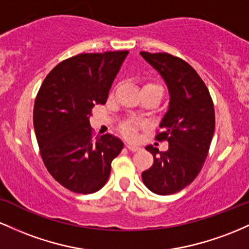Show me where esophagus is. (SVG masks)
Returning a JSON list of instances; mask_svg holds the SVG:
<instances>
[{"label": "esophagus", "mask_w": 249, "mask_h": 249, "mask_svg": "<svg viewBox=\"0 0 249 249\" xmlns=\"http://www.w3.org/2000/svg\"><path fill=\"white\" fill-rule=\"evenodd\" d=\"M125 147H127L129 150H132V152H136V150L140 149L139 146H136V144H132V143H127L125 144Z\"/></svg>", "instance_id": "obj_1"}]
</instances>
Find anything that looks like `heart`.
<instances>
[{
  "mask_svg": "<svg viewBox=\"0 0 249 249\" xmlns=\"http://www.w3.org/2000/svg\"><path fill=\"white\" fill-rule=\"evenodd\" d=\"M146 87H158L161 88L160 86L156 85V83H147L144 85L143 88ZM136 125H138V122L135 121H128L122 125V133L124 134V136H127L128 139H134L136 136Z\"/></svg>",
  "mask_w": 249,
  "mask_h": 249,
  "instance_id": "1",
  "label": "heart"
}]
</instances>
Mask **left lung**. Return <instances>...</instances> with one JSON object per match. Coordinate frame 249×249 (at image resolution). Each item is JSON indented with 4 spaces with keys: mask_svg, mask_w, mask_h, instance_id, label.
Segmentation results:
<instances>
[{
    "mask_svg": "<svg viewBox=\"0 0 249 249\" xmlns=\"http://www.w3.org/2000/svg\"><path fill=\"white\" fill-rule=\"evenodd\" d=\"M166 82L168 110L162 119L158 141L169 143L166 152L147 146L154 163L142 181L159 195L180 192L194 181L207 158L215 129L214 105L205 82L182 58L167 53H140Z\"/></svg>",
    "mask_w": 249,
    "mask_h": 249,
    "instance_id": "8db88e82",
    "label": "left lung"
}]
</instances>
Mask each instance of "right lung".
I'll list each match as a JSON object with an SVG mask.
<instances>
[{"instance_id":"right-lung-1","label":"right lung","mask_w":249,"mask_h":249,"mask_svg":"<svg viewBox=\"0 0 249 249\" xmlns=\"http://www.w3.org/2000/svg\"><path fill=\"white\" fill-rule=\"evenodd\" d=\"M128 50L80 54L47 75L34 105V128L44 166L64 188L79 194L101 189L124 142L93 138L89 116L105 105Z\"/></svg>"}]
</instances>
